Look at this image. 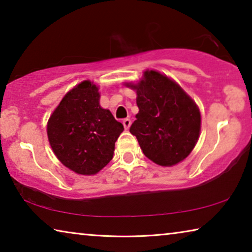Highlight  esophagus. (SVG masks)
<instances>
[{"label": "esophagus", "mask_w": 252, "mask_h": 252, "mask_svg": "<svg viewBox=\"0 0 252 252\" xmlns=\"http://www.w3.org/2000/svg\"><path fill=\"white\" fill-rule=\"evenodd\" d=\"M122 123H123V126H125V129L127 130L130 127V126H131V120L130 119H125L122 121Z\"/></svg>", "instance_id": "obj_1"}]
</instances>
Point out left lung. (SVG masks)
I'll return each instance as SVG.
<instances>
[{
	"label": "left lung",
	"mask_w": 252,
	"mask_h": 252,
	"mask_svg": "<svg viewBox=\"0 0 252 252\" xmlns=\"http://www.w3.org/2000/svg\"><path fill=\"white\" fill-rule=\"evenodd\" d=\"M136 90L139 113L130 126L142 153L160 166H173L188 157L200 133L197 104L174 80L158 71L147 70Z\"/></svg>",
	"instance_id": "left-lung-1"
}]
</instances>
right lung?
Wrapping results in <instances>:
<instances>
[{
  "instance_id": "1",
  "label": "right lung",
  "mask_w": 252,
  "mask_h": 252,
  "mask_svg": "<svg viewBox=\"0 0 252 252\" xmlns=\"http://www.w3.org/2000/svg\"><path fill=\"white\" fill-rule=\"evenodd\" d=\"M98 87L85 80L63 97L47 122L48 141L64 166L94 175L113 158L115 141L125 130L99 105Z\"/></svg>"
}]
</instances>
